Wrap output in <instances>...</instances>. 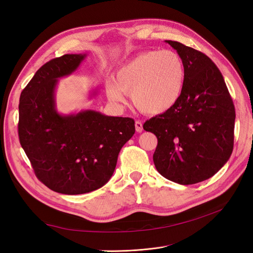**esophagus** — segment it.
I'll return each mask as SVG.
<instances>
[{
  "label": "esophagus",
  "mask_w": 253,
  "mask_h": 253,
  "mask_svg": "<svg viewBox=\"0 0 253 253\" xmlns=\"http://www.w3.org/2000/svg\"><path fill=\"white\" fill-rule=\"evenodd\" d=\"M135 128H136V132H138V133L142 132L143 127H142V124H141L140 120H136L135 121Z\"/></svg>",
  "instance_id": "1"
}]
</instances>
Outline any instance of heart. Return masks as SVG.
<instances>
[{
  "label": "heart",
  "instance_id": "obj_1",
  "mask_svg": "<svg viewBox=\"0 0 253 253\" xmlns=\"http://www.w3.org/2000/svg\"><path fill=\"white\" fill-rule=\"evenodd\" d=\"M185 65L174 50H145L138 53L115 74L106 85L110 100L125 103L124 94L147 114H160L178 101L185 83Z\"/></svg>",
  "mask_w": 253,
  "mask_h": 253
}]
</instances>
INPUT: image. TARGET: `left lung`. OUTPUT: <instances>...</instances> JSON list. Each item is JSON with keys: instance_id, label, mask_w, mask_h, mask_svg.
<instances>
[{"instance_id": "obj_1", "label": "left lung", "mask_w": 253, "mask_h": 253, "mask_svg": "<svg viewBox=\"0 0 253 253\" xmlns=\"http://www.w3.org/2000/svg\"><path fill=\"white\" fill-rule=\"evenodd\" d=\"M185 65L181 95L170 110L144 122L155 134L153 162L164 177L180 185L208 179L230 158L235 110L217 66L202 51L168 40Z\"/></svg>"}]
</instances>
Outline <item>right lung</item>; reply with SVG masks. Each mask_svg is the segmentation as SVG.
I'll list each match as a JSON object with an SVG mask.
<instances>
[{
	"label": "right lung",
	"instance_id": "obj_1",
	"mask_svg": "<svg viewBox=\"0 0 253 253\" xmlns=\"http://www.w3.org/2000/svg\"><path fill=\"white\" fill-rule=\"evenodd\" d=\"M84 58L72 53L48 61L22 90L19 104V139L36 176L50 190L68 195L104 186L121 148L135 133V121L128 117L90 110L58 114V79L74 73Z\"/></svg>",
	"mask_w": 253,
	"mask_h": 253
}]
</instances>
